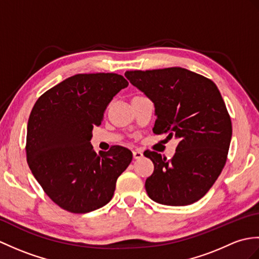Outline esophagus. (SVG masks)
Instances as JSON below:
<instances>
[{
  "label": "esophagus",
  "mask_w": 259,
  "mask_h": 259,
  "mask_svg": "<svg viewBox=\"0 0 259 259\" xmlns=\"http://www.w3.org/2000/svg\"><path fill=\"white\" fill-rule=\"evenodd\" d=\"M132 154H134V159H136V160L141 159L143 157V153L141 150H135V151L132 152Z\"/></svg>",
  "instance_id": "34e87169"
}]
</instances>
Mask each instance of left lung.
Masks as SVG:
<instances>
[{"label": "left lung", "mask_w": 259, "mask_h": 259, "mask_svg": "<svg viewBox=\"0 0 259 259\" xmlns=\"http://www.w3.org/2000/svg\"><path fill=\"white\" fill-rule=\"evenodd\" d=\"M155 107L153 132L177 138L173 158L144 151L154 171L146 181L152 201L171 206L190 205L205 195L226 163L232 121L215 83L181 67L124 73Z\"/></svg>", "instance_id": "obj_1"}]
</instances>
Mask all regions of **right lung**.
<instances>
[{"label":"right lung","mask_w":259,"mask_h":259,"mask_svg":"<svg viewBox=\"0 0 259 259\" xmlns=\"http://www.w3.org/2000/svg\"><path fill=\"white\" fill-rule=\"evenodd\" d=\"M129 82L113 73L77 74L48 89L35 102L27 123L29 169L51 200L83 214L109 202L116 182L132 160L113 146L97 155L90 139L108 104Z\"/></svg>","instance_id":"add662e5"}]
</instances>
